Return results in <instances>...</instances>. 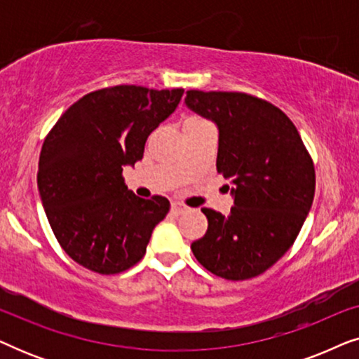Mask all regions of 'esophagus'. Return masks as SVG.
Wrapping results in <instances>:
<instances>
[{
  "instance_id": "34e87169",
  "label": "esophagus",
  "mask_w": 359,
  "mask_h": 359,
  "mask_svg": "<svg viewBox=\"0 0 359 359\" xmlns=\"http://www.w3.org/2000/svg\"><path fill=\"white\" fill-rule=\"evenodd\" d=\"M186 209H188V208H186V205H183V204H180V203H173V204H171V212H173L175 215L183 214Z\"/></svg>"
}]
</instances>
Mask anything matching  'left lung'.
I'll return each mask as SVG.
<instances>
[{
    "label": "left lung",
    "mask_w": 359,
    "mask_h": 359,
    "mask_svg": "<svg viewBox=\"0 0 359 359\" xmlns=\"http://www.w3.org/2000/svg\"><path fill=\"white\" fill-rule=\"evenodd\" d=\"M184 101L217 124V171L233 183L230 214L204 208L208 232L191 250L219 278L259 276L292 247L311 210L312 156L292 121L266 100L189 90Z\"/></svg>",
    "instance_id": "obj_1"
}]
</instances>
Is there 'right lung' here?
<instances>
[{"label":"right lung","mask_w":359,"mask_h":359,"mask_svg":"<svg viewBox=\"0 0 359 359\" xmlns=\"http://www.w3.org/2000/svg\"><path fill=\"white\" fill-rule=\"evenodd\" d=\"M183 88L119 85L80 97L43 140L37 186L57 242L73 262L117 274L140 262L170 203L127 189L122 166L144 156L149 135L176 109Z\"/></svg>","instance_id":"add662e5"}]
</instances>
